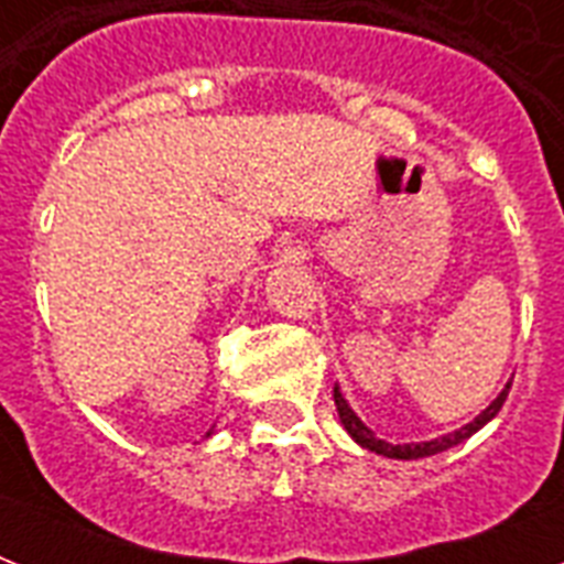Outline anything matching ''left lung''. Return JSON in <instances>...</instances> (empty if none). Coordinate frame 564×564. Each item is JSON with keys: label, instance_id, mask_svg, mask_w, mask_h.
<instances>
[{"label": "left lung", "instance_id": "8db88e82", "mask_svg": "<svg viewBox=\"0 0 564 564\" xmlns=\"http://www.w3.org/2000/svg\"><path fill=\"white\" fill-rule=\"evenodd\" d=\"M509 386L507 383L503 389L498 392V398L486 406V410L477 415L474 421H468V424H463L459 430H454V433H445V436L438 438H430V442H403V445H392V442H386V438H377L375 430L366 424V421L357 415V412L351 410V403L345 401L343 389H339V383L334 386V401H336V412H339V421H343V427L348 430V436L357 442L360 447H366V451H371V454H380V456H389V459H424V456H433V454H442V451H451V447L463 445L465 438H471L474 433L480 427H486L495 415L500 412V406H503V401H507L509 394Z\"/></svg>", "mask_w": 564, "mask_h": 564}]
</instances>
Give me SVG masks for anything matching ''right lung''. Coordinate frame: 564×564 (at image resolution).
<instances>
[{
    "instance_id": "right-lung-1",
    "label": "right lung",
    "mask_w": 564,
    "mask_h": 564,
    "mask_svg": "<svg viewBox=\"0 0 564 564\" xmlns=\"http://www.w3.org/2000/svg\"><path fill=\"white\" fill-rule=\"evenodd\" d=\"M213 430H216V424H213V427H210V430H207V438H210V436H213Z\"/></svg>"
}]
</instances>
